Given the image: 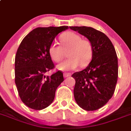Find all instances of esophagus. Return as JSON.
<instances>
[{"instance_id":"1","label":"esophagus","mask_w":131,"mask_h":131,"mask_svg":"<svg viewBox=\"0 0 131 131\" xmlns=\"http://www.w3.org/2000/svg\"><path fill=\"white\" fill-rule=\"evenodd\" d=\"M71 76V74L69 73V72H65L64 73V78H67V77H69Z\"/></svg>"}]
</instances>
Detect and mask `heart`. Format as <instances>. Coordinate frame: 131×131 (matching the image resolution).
<instances>
[{
	"label": "heart",
	"mask_w": 131,
	"mask_h": 131,
	"mask_svg": "<svg viewBox=\"0 0 131 131\" xmlns=\"http://www.w3.org/2000/svg\"><path fill=\"white\" fill-rule=\"evenodd\" d=\"M61 45L55 42L52 43L49 48V54L53 61L59 62L65 57H69L57 66L61 70H74L78 67H86L93 57L94 47L92 42L88 39L82 38L79 34L72 31L64 33L60 36Z\"/></svg>",
	"instance_id": "b5f03b06"
}]
</instances>
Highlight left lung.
Listing matches in <instances>:
<instances>
[{
	"mask_svg": "<svg viewBox=\"0 0 131 131\" xmlns=\"http://www.w3.org/2000/svg\"><path fill=\"white\" fill-rule=\"evenodd\" d=\"M93 45L92 60L84 70L72 75L76 80L74 95L83 110L94 111L105 105L115 92L118 78V60L109 37L91 27L70 26Z\"/></svg>",
	"mask_w": 131,
	"mask_h": 131,
	"instance_id": "obj_1",
	"label": "left lung"
}]
</instances>
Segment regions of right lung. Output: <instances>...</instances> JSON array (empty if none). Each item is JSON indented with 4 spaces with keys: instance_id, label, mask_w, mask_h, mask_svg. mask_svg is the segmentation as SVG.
Wrapping results in <instances>:
<instances>
[{
    "instance_id": "add662e5",
    "label": "right lung",
    "mask_w": 131,
    "mask_h": 131,
    "mask_svg": "<svg viewBox=\"0 0 131 131\" xmlns=\"http://www.w3.org/2000/svg\"><path fill=\"white\" fill-rule=\"evenodd\" d=\"M68 26L37 28L23 39L15 57V83L25 105L41 110L53 102L58 86L64 81L62 71L51 77L45 74L54 68L49 48L54 37Z\"/></svg>"
}]
</instances>
